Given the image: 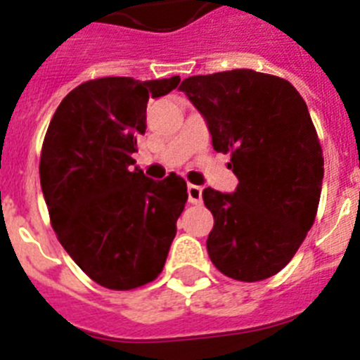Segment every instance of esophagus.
<instances>
[{"label":"esophagus","instance_id":"1","mask_svg":"<svg viewBox=\"0 0 360 360\" xmlns=\"http://www.w3.org/2000/svg\"><path fill=\"white\" fill-rule=\"evenodd\" d=\"M187 200H189V203H193V205L202 203V187L189 184V186H187Z\"/></svg>","mask_w":360,"mask_h":360}]
</instances>
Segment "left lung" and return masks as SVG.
Masks as SVG:
<instances>
[{"instance_id":"1","label":"left lung","mask_w":360,"mask_h":360,"mask_svg":"<svg viewBox=\"0 0 360 360\" xmlns=\"http://www.w3.org/2000/svg\"><path fill=\"white\" fill-rule=\"evenodd\" d=\"M202 113L212 148L231 153L234 193L203 189L214 216L211 262L238 281L278 274L314 225L323 149L307 103L288 81L254 70L187 77L178 88Z\"/></svg>"}]
</instances>
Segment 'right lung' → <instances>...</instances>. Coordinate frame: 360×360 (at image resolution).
Returning a JSON list of instances; mask_svg holds the SVG:
<instances>
[{
    "label": "right lung",
    "mask_w": 360,
    "mask_h": 360,
    "mask_svg": "<svg viewBox=\"0 0 360 360\" xmlns=\"http://www.w3.org/2000/svg\"><path fill=\"white\" fill-rule=\"evenodd\" d=\"M180 82L103 77L70 91L50 120L39 176L66 252L95 283L131 290L164 269L187 202L180 176L151 180L135 165L149 98Z\"/></svg>",
    "instance_id": "obj_1"
}]
</instances>
